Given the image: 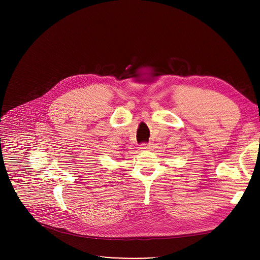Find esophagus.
<instances>
[{
	"mask_svg": "<svg viewBox=\"0 0 260 260\" xmlns=\"http://www.w3.org/2000/svg\"><path fill=\"white\" fill-rule=\"evenodd\" d=\"M140 146H141L140 147L141 149H149V148H150V145L148 143H142Z\"/></svg>",
	"mask_w": 260,
	"mask_h": 260,
	"instance_id": "1",
	"label": "esophagus"
}]
</instances>
